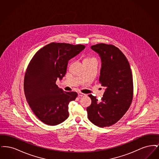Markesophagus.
I'll use <instances>...</instances> for the list:
<instances>
[{
	"label": "esophagus",
	"instance_id": "esophagus-1",
	"mask_svg": "<svg viewBox=\"0 0 159 159\" xmlns=\"http://www.w3.org/2000/svg\"><path fill=\"white\" fill-rule=\"evenodd\" d=\"M78 95H79V97H84V96H86V94H84V93H82V92H79L78 93Z\"/></svg>",
	"mask_w": 159,
	"mask_h": 159
}]
</instances>
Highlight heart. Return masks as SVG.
I'll list each match as a JSON object with an SVG mask.
<instances>
[{
	"label": "heart",
	"mask_w": 159,
	"mask_h": 159,
	"mask_svg": "<svg viewBox=\"0 0 159 159\" xmlns=\"http://www.w3.org/2000/svg\"><path fill=\"white\" fill-rule=\"evenodd\" d=\"M91 58H87L86 59H91Z\"/></svg>",
	"instance_id": "heart-1"
}]
</instances>
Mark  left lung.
Listing matches in <instances>:
<instances>
[{
	"label": "left lung",
	"instance_id": "8db88e82",
	"mask_svg": "<svg viewBox=\"0 0 159 159\" xmlns=\"http://www.w3.org/2000/svg\"><path fill=\"white\" fill-rule=\"evenodd\" d=\"M101 59L99 81L106 91L101 101L92 95L87 107L88 117L95 125L104 128L119 121L128 110L134 95L133 77L125 55L113 45L99 43L91 46Z\"/></svg>",
	"mask_w": 159,
	"mask_h": 159
}]
</instances>
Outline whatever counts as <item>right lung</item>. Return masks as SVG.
Listing matches in <instances>:
<instances>
[{"label":"right lung","mask_w":159,"mask_h":159,"mask_svg":"<svg viewBox=\"0 0 159 159\" xmlns=\"http://www.w3.org/2000/svg\"><path fill=\"white\" fill-rule=\"evenodd\" d=\"M84 48L83 45L52 42L39 49L28 65L25 96L33 112L46 125H57L68 118V104L77 93L63 91L56 81L65 76L68 61Z\"/></svg>","instance_id":"1"}]
</instances>
